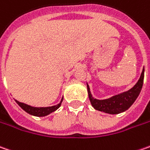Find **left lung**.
I'll return each instance as SVG.
<instances>
[{"label": "left lung", "mask_w": 150, "mask_h": 150, "mask_svg": "<svg viewBox=\"0 0 150 150\" xmlns=\"http://www.w3.org/2000/svg\"><path fill=\"white\" fill-rule=\"evenodd\" d=\"M144 68L143 69L137 83L127 91L116 94L109 99L105 100H97L93 97L91 94L88 84L87 83V89L88 99L92 106L95 110L103 111L111 115L119 114L131 107V105L135 102L141 92L142 87L144 84Z\"/></svg>", "instance_id": "1"}]
</instances>
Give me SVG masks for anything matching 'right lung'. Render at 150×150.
I'll return each instance as SVG.
<instances>
[{
  "instance_id": "1",
  "label": "right lung",
  "mask_w": 150,
  "mask_h": 150,
  "mask_svg": "<svg viewBox=\"0 0 150 150\" xmlns=\"http://www.w3.org/2000/svg\"><path fill=\"white\" fill-rule=\"evenodd\" d=\"M63 100V97L62 98V100L60 101L59 104H57L56 105L53 106H49V107H34L31 106L29 105H27L25 103L23 102H19L18 100H15L16 103L21 108L23 109L24 111H26L27 113H28L29 115H32L34 116H45L49 115L50 113L54 112L57 109L59 108L62 105V102Z\"/></svg>"
}]
</instances>
